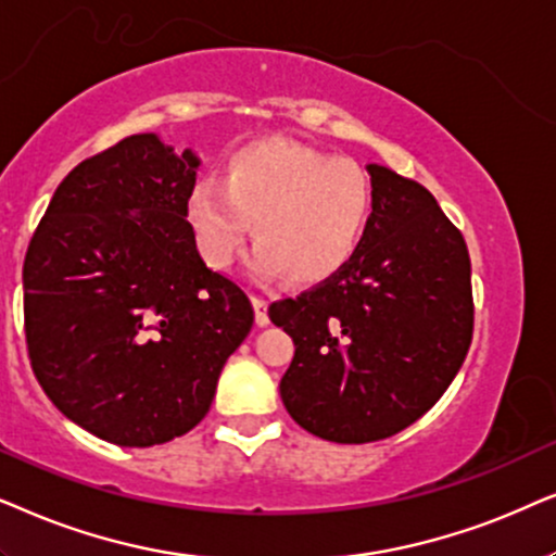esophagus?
Masks as SVG:
<instances>
[{"label": "esophagus", "mask_w": 556, "mask_h": 556, "mask_svg": "<svg viewBox=\"0 0 556 556\" xmlns=\"http://www.w3.org/2000/svg\"><path fill=\"white\" fill-rule=\"evenodd\" d=\"M266 309H269V302H266L264 298H254V313H256V325H269V313H266Z\"/></svg>", "instance_id": "34e87169"}]
</instances>
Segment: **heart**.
<instances>
[{"instance_id":"1","label":"heart","mask_w":556,"mask_h":556,"mask_svg":"<svg viewBox=\"0 0 556 556\" xmlns=\"http://www.w3.org/2000/svg\"><path fill=\"white\" fill-rule=\"evenodd\" d=\"M366 169L290 139H258L226 160L220 185L192 190L188 220L211 264H231L254 224L251 271L317 285L351 262L371 218Z\"/></svg>"}]
</instances>
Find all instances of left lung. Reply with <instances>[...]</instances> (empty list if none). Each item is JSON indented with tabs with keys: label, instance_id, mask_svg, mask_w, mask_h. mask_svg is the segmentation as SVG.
Instances as JSON below:
<instances>
[{
	"label": "left lung",
	"instance_id": "obj_1",
	"mask_svg": "<svg viewBox=\"0 0 556 556\" xmlns=\"http://www.w3.org/2000/svg\"><path fill=\"white\" fill-rule=\"evenodd\" d=\"M371 218L355 256L298 300L269 307L294 340L279 381L290 417L315 438L387 440L432 409L472 340L463 233L409 177L368 165Z\"/></svg>",
	"mask_w": 556,
	"mask_h": 556
}]
</instances>
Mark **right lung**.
I'll return each mask as SVG.
<instances>
[{"instance_id": "right-lung-1", "label": "right lung", "mask_w": 556, "mask_h": 556, "mask_svg": "<svg viewBox=\"0 0 556 556\" xmlns=\"http://www.w3.org/2000/svg\"><path fill=\"white\" fill-rule=\"evenodd\" d=\"M195 152L131 135L73 167L27 247L25 338L50 402L96 438L152 447L190 432L254 325L188 220Z\"/></svg>"}]
</instances>
